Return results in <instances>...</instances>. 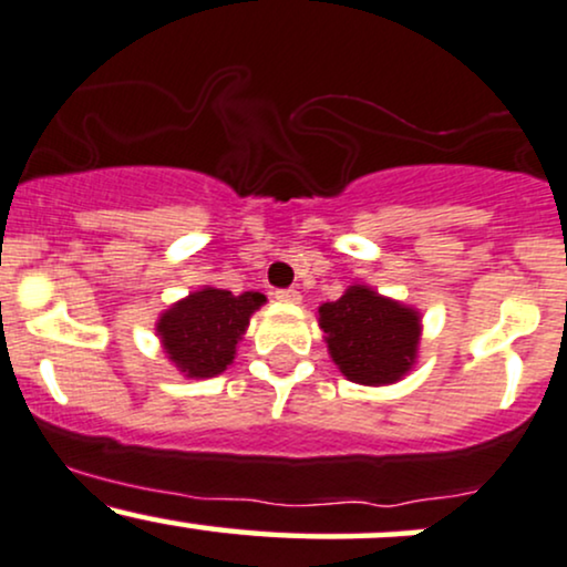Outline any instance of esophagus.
<instances>
[{
	"mask_svg": "<svg viewBox=\"0 0 567 567\" xmlns=\"http://www.w3.org/2000/svg\"><path fill=\"white\" fill-rule=\"evenodd\" d=\"M275 298L282 303H298L301 301V292L292 288H282V290H275Z\"/></svg>",
	"mask_w": 567,
	"mask_h": 567,
	"instance_id": "esophagus-1",
	"label": "esophagus"
}]
</instances>
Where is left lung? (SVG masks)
I'll use <instances>...</instances> for the list:
<instances>
[{"mask_svg":"<svg viewBox=\"0 0 567 567\" xmlns=\"http://www.w3.org/2000/svg\"><path fill=\"white\" fill-rule=\"evenodd\" d=\"M319 327L340 372L361 385H388L414 364L420 317L406 306L353 285L319 309Z\"/></svg>","mask_w":567,"mask_h":567,"instance_id":"left-lung-1","label":"left lung"}]
</instances>
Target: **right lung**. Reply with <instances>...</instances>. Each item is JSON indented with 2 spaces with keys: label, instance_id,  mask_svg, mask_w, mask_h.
Returning a JSON list of instances; mask_svg holds the SVG:
<instances>
[{
  "label": "right lung",
  "instance_id": "add662e5",
  "mask_svg": "<svg viewBox=\"0 0 567 567\" xmlns=\"http://www.w3.org/2000/svg\"><path fill=\"white\" fill-rule=\"evenodd\" d=\"M264 301L261 292L231 296L218 288L197 290L161 317L163 349L187 378H214L231 364L250 313Z\"/></svg>",
  "mask_w": 567,
  "mask_h": 567
}]
</instances>
